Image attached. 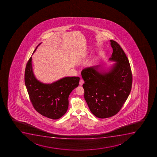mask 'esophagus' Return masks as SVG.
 <instances>
[{
	"label": "esophagus",
	"instance_id": "obj_1",
	"mask_svg": "<svg viewBox=\"0 0 157 157\" xmlns=\"http://www.w3.org/2000/svg\"><path fill=\"white\" fill-rule=\"evenodd\" d=\"M83 83H84V81H83V80H80L79 85H80V86H82V85H83Z\"/></svg>",
	"mask_w": 157,
	"mask_h": 157
}]
</instances>
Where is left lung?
Returning a JSON list of instances; mask_svg holds the SVG:
<instances>
[{"instance_id":"left-lung-1","label":"left lung","mask_w":157,"mask_h":157,"mask_svg":"<svg viewBox=\"0 0 157 157\" xmlns=\"http://www.w3.org/2000/svg\"><path fill=\"white\" fill-rule=\"evenodd\" d=\"M113 52L110 60L116 61L110 70L98 71L99 66L81 71L85 81V100L98 118L113 116L121 109L131 91L132 75L127 56L119 44L110 40Z\"/></svg>"}]
</instances>
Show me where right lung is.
Instances as JSON below:
<instances>
[{"mask_svg": "<svg viewBox=\"0 0 157 157\" xmlns=\"http://www.w3.org/2000/svg\"><path fill=\"white\" fill-rule=\"evenodd\" d=\"M32 59L31 57L26 65L25 83L33 108L43 116L52 119L61 118L67 111L69 96L78 86L80 78L67 77L50 84L42 83L33 75Z\"/></svg>", "mask_w": 157, "mask_h": 157, "instance_id": "add662e5", "label": "right lung"}]
</instances>
